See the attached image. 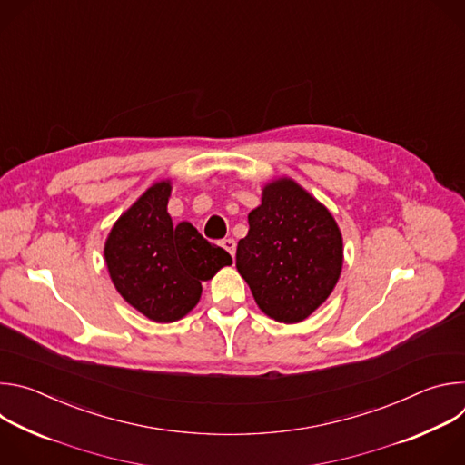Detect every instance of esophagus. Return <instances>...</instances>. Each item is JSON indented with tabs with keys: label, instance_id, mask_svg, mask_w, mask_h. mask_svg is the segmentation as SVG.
<instances>
[{
	"label": "esophagus",
	"instance_id": "obj_1",
	"mask_svg": "<svg viewBox=\"0 0 465 465\" xmlns=\"http://www.w3.org/2000/svg\"><path fill=\"white\" fill-rule=\"evenodd\" d=\"M223 248L233 257L235 255V248H237V242H235V239H232V237H228V239H223Z\"/></svg>",
	"mask_w": 465,
	"mask_h": 465
}]
</instances>
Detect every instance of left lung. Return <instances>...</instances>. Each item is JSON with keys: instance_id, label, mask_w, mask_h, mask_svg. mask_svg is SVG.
<instances>
[{"instance_id": "8db88e82", "label": "left lung", "mask_w": 465, "mask_h": 465, "mask_svg": "<svg viewBox=\"0 0 465 465\" xmlns=\"http://www.w3.org/2000/svg\"><path fill=\"white\" fill-rule=\"evenodd\" d=\"M248 224L235 267L257 307L276 322L305 320L333 292L342 272L337 221L307 189L282 176L264 183Z\"/></svg>"}]
</instances>
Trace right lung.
<instances>
[{"label": "right lung", "mask_w": 465, "mask_h": 465, "mask_svg": "<svg viewBox=\"0 0 465 465\" xmlns=\"http://www.w3.org/2000/svg\"><path fill=\"white\" fill-rule=\"evenodd\" d=\"M171 189V180L153 183L121 213L104 242L115 291L158 323L183 318L201 300L203 282L232 264V255L191 223L173 224L167 213Z\"/></svg>", "instance_id": "1"}]
</instances>
